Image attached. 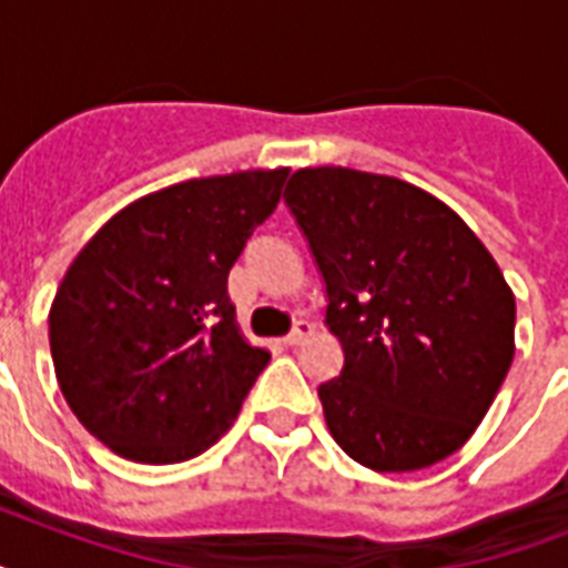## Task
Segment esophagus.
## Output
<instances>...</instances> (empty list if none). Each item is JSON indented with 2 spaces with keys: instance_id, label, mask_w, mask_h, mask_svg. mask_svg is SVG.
Instances as JSON below:
<instances>
[{
  "instance_id": "1",
  "label": "esophagus",
  "mask_w": 568,
  "mask_h": 568,
  "mask_svg": "<svg viewBox=\"0 0 568 568\" xmlns=\"http://www.w3.org/2000/svg\"><path fill=\"white\" fill-rule=\"evenodd\" d=\"M312 336V324L310 321H297V324H294L292 327V333H288V336L283 338V345L285 347H297V345H303V342H306V338Z\"/></svg>"
}]
</instances>
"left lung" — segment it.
Returning a JSON list of instances; mask_svg holds the SVG:
<instances>
[{"mask_svg":"<svg viewBox=\"0 0 568 568\" xmlns=\"http://www.w3.org/2000/svg\"><path fill=\"white\" fill-rule=\"evenodd\" d=\"M345 365L318 386L347 457L415 471L463 448L510 372L516 297L457 212L395 176L306 168L285 185Z\"/></svg>","mask_w":568,"mask_h":568,"instance_id":"left-lung-1","label":"left lung"}]
</instances>
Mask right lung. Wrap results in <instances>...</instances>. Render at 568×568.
<instances>
[{
	"label": "right lung",
	"mask_w": 568,
	"mask_h": 568,
	"mask_svg": "<svg viewBox=\"0 0 568 568\" xmlns=\"http://www.w3.org/2000/svg\"><path fill=\"white\" fill-rule=\"evenodd\" d=\"M288 176L189 180L126 205L58 285L49 347L88 430L135 463H182L235 422L271 354L244 342L226 274Z\"/></svg>",
	"instance_id": "add662e5"
}]
</instances>
